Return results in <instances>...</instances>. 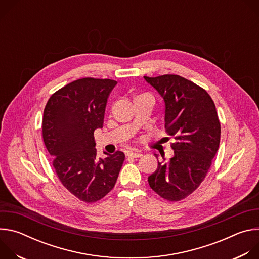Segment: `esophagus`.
<instances>
[{
	"label": "esophagus",
	"instance_id": "obj_1",
	"mask_svg": "<svg viewBox=\"0 0 259 259\" xmlns=\"http://www.w3.org/2000/svg\"><path fill=\"white\" fill-rule=\"evenodd\" d=\"M128 157H132V158H139L141 156V152L140 151H130L127 153Z\"/></svg>",
	"mask_w": 259,
	"mask_h": 259
}]
</instances>
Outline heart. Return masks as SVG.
<instances>
[{"mask_svg":"<svg viewBox=\"0 0 259 259\" xmlns=\"http://www.w3.org/2000/svg\"><path fill=\"white\" fill-rule=\"evenodd\" d=\"M144 95V94H143ZM138 96H142V95H138ZM138 96H136V97H138Z\"/></svg>","mask_w":259,"mask_h":259,"instance_id":"1","label":"heart"}]
</instances>
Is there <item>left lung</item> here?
Masks as SVG:
<instances>
[{"instance_id":"obj_1","label":"left lung","mask_w":259,"mask_h":259,"mask_svg":"<svg viewBox=\"0 0 259 259\" xmlns=\"http://www.w3.org/2000/svg\"><path fill=\"white\" fill-rule=\"evenodd\" d=\"M163 97L165 128L173 136L174 156H162L149 176L150 187L165 200L190 196L206 177L220 142V123L215 104L206 90L177 75L144 77ZM158 158V155H155Z\"/></svg>"}]
</instances>
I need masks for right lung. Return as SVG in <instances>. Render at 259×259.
<instances>
[{
    "label": "right lung",
    "instance_id": "1",
    "mask_svg": "<svg viewBox=\"0 0 259 259\" xmlns=\"http://www.w3.org/2000/svg\"><path fill=\"white\" fill-rule=\"evenodd\" d=\"M117 82L83 78L49 98L43 139L63 187L79 200L94 203L115 187L125 160L123 152L98 159L94 131L102 128L108 95Z\"/></svg>",
    "mask_w": 259,
    "mask_h": 259
}]
</instances>
